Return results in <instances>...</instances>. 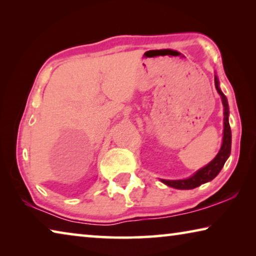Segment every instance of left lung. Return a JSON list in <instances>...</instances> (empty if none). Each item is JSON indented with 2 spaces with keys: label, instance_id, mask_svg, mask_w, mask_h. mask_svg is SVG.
Listing matches in <instances>:
<instances>
[{
  "label": "left lung",
  "instance_id": "8db88e82",
  "mask_svg": "<svg viewBox=\"0 0 256 256\" xmlns=\"http://www.w3.org/2000/svg\"><path fill=\"white\" fill-rule=\"evenodd\" d=\"M214 86L218 94L222 96V105L224 107V138H222V146L220 148V151L218 154L216 156V158L212 160L210 164H208L206 167L201 168L200 170H198L196 174L192 177L186 180H162V183H164L168 186H172V188H178V190H190L196 188L201 184H204L206 182H210L214 178V177L219 174L222 168L224 167V162L228 159L229 154H230V149H232V130L230 125H229L228 120V115H229V110H228V102L227 98L222 94V90L219 88V81L214 76Z\"/></svg>",
  "mask_w": 256,
  "mask_h": 256
}]
</instances>
